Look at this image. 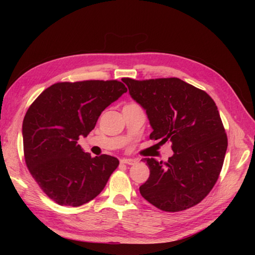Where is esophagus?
I'll return each mask as SVG.
<instances>
[{
	"instance_id": "1",
	"label": "esophagus",
	"mask_w": 255,
	"mask_h": 255,
	"mask_svg": "<svg viewBox=\"0 0 255 255\" xmlns=\"http://www.w3.org/2000/svg\"><path fill=\"white\" fill-rule=\"evenodd\" d=\"M121 163L133 165V164L137 163V160L136 159H129V158H123V159H121Z\"/></svg>"
}]
</instances>
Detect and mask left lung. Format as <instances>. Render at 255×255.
Instances as JSON below:
<instances>
[{"label":"left lung","instance_id":"left-lung-1","mask_svg":"<svg viewBox=\"0 0 255 255\" xmlns=\"http://www.w3.org/2000/svg\"><path fill=\"white\" fill-rule=\"evenodd\" d=\"M129 94L147 114L150 139L171 142L166 163L143 159L150 169L141 196L156 208L180 211L198 204L218 180L228 139L213 99L181 79L125 78Z\"/></svg>","mask_w":255,"mask_h":255}]
</instances>
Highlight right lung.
<instances>
[{
	"instance_id": "obj_1",
	"label": "right lung",
	"mask_w": 255,
	"mask_h": 255,
	"mask_svg": "<svg viewBox=\"0 0 255 255\" xmlns=\"http://www.w3.org/2000/svg\"><path fill=\"white\" fill-rule=\"evenodd\" d=\"M126 92L118 81L56 83L28 108L21 128L26 165L53 202L78 207L105 187L119 161L107 154L91 158L78 140Z\"/></svg>"
}]
</instances>
